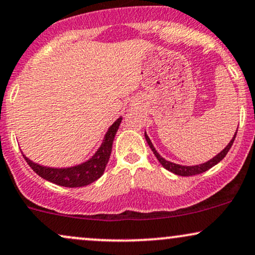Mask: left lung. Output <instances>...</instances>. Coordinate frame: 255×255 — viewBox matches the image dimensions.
<instances>
[{"mask_svg": "<svg viewBox=\"0 0 255 255\" xmlns=\"http://www.w3.org/2000/svg\"><path fill=\"white\" fill-rule=\"evenodd\" d=\"M236 133H238V129H236L234 136H233V139L231 140V142H229L228 145L225 147V149H222V151H221L219 154L215 155V157H214L213 159H210V160H208L207 162H203V164H199V165H194V166H185V165L174 164V162H171V161L166 160V159L162 158L161 155L159 154L157 151H155V148H154V146H153L152 141L149 140V137L146 133H145V137H146L147 143H148V146L151 147L152 152L154 153V155L157 157L159 162H160V164L162 165V167L166 168V170H168V171H171V172H173L174 174H178V176L188 177V176H195V174L203 173V172H205V171L209 170V168L215 166L216 164H219V162L226 157L229 149H231L233 142H234V140H235Z\"/></svg>", "mask_w": 255, "mask_h": 255, "instance_id": "8db88e82", "label": "left lung"}]
</instances>
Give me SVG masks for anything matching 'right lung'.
Listing matches in <instances>:
<instances>
[{"label":"right lung","mask_w":255,"mask_h":255,"mask_svg":"<svg viewBox=\"0 0 255 255\" xmlns=\"http://www.w3.org/2000/svg\"><path fill=\"white\" fill-rule=\"evenodd\" d=\"M122 118H119L116 121L109 127L108 131L104 135L102 145L97 149L96 153L89 160L82 162V164L76 165V166L65 167V168H56L47 167L42 165L35 164L29 160L26 155L27 164L32 167L36 174L48 182L57 184V185L65 186V188H81L91 184L95 180L102 176L104 170H106L107 164H108L110 153H112L113 141H114L115 134L119 129V126L121 124Z\"/></svg>","instance_id":"obj_1"}]
</instances>
